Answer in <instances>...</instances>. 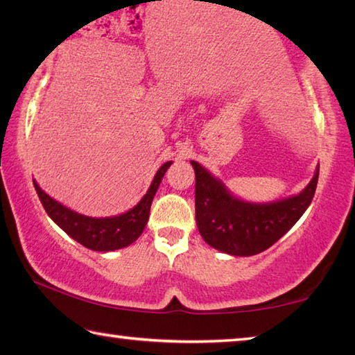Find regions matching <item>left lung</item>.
<instances>
[{"mask_svg": "<svg viewBox=\"0 0 355 355\" xmlns=\"http://www.w3.org/2000/svg\"><path fill=\"white\" fill-rule=\"evenodd\" d=\"M196 172V222L205 243L228 255L250 257L279 241L313 200L320 167L297 196L271 203H250L228 192L205 167Z\"/></svg>", "mask_w": 355, "mask_h": 355, "instance_id": "8db88e82", "label": "left lung"}]
</instances>
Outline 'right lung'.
Wrapping results in <instances>:
<instances>
[{
    "mask_svg": "<svg viewBox=\"0 0 355 355\" xmlns=\"http://www.w3.org/2000/svg\"><path fill=\"white\" fill-rule=\"evenodd\" d=\"M171 164L172 161H167V163L159 167L146 196L142 197L136 207L128 209L123 214L112 216V218H89V216L76 213L42 191L35 180L34 188L37 191V196L46 214L69 236L91 250L110 252L127 248V245L135 243L141 236V233L147 225L153 197Z\"/></svg>",
    "mask_w": 355,
    "mask_h": 355,
    "instance_id": "right-lung-1",
    "label": "right lung"
}]
</instances>
